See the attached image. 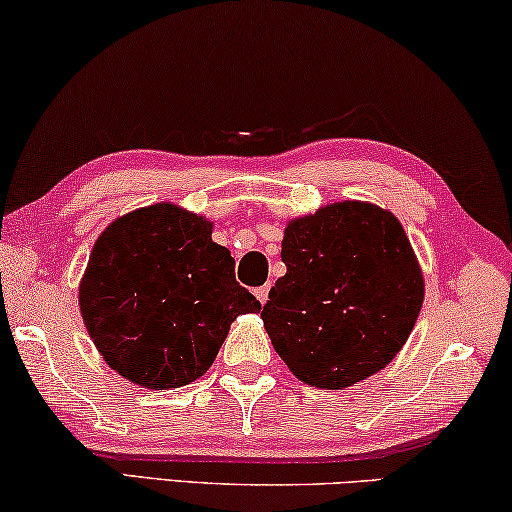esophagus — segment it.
<instances>
[{"label":"esophagus","instance_id":"1","mask_svg":"<svg viewBox=\"0 0 512 512\" xmlns=\"http://www.w3.org/2000/svg\"><path fill=\"white\" fill-rule=\"evenodd\" d=\"M255 298L259 300V303L264 305L266 300H269V287H266V285H264V287H257V289H255Z\"/></svg>","mask_w":512,"mask_h":512}]
</instances>
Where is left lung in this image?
Instances as JSON below:
<instances>
[{"label":"left lung","instance_id":"obj_1","mask_svg":"<svg viewBox=\"0 0 512 512\" xmlns=\"http://www.w3.org/2000/svg\"><path fill=\"white\" fill-rule=\"evenodd\" d=\"M287 273L262 319L303 383L342 389L401 351L424 303V278L401 223L369 202H337L289 223Z\"/></svg>","mask_w":512,"mask_h":512}]
</instances>
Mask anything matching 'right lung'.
I'll return each mask as SVG.
<instances>
[{
	"label": "right lung",
	"instance_id": "obj_1",
	"mask_svg": "<svg viewBox=\"0 0 512 512\" xmlns=\"http://www.w3.org/2000/svg\"><path fill=\"white\" fill-rule=\"evenodd\" d=\"M81 316L109 367L150 389L200 378L239 314L262 305L234 278L212 223L175 205L113 221L79 287Z\"/></svg>",
	"mask_w": 512,
	"mask_h": 512
}]
</instances>
